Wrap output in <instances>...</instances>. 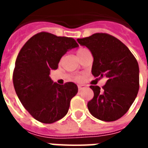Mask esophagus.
<instances>
[{
	"instance_id": "obj_1",
	"label": "esophagus",
	"mask_w": 148,
	"mask_h": 148,
	"mask_svg": "<svg viewBox=\"0 0 148 148\" xmlns=\"http://www.w3.org/2000/svg\"><path fill=\"white\" fill-rule=\"evenodd\" d=\"M85 86H83V85H78L77 86V88H78V90H82V89H84L85 88Z\"/></svg>"
}]
</instances>
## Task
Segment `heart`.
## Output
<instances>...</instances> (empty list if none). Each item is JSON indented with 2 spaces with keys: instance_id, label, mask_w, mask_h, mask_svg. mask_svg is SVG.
I'll return each instance as SVG.
<instances>
[{
  "instance_id": "obj_1",
  "label": "heart",
  "mask_w": 148,
  "mask_h": 148,
  "mask_svg": "<svg viewBox=\"0 0 148 148\" xmlns=\"http://www.w3.org/2000/svg\"><path fill=\"white\" fill-rule=\"evenodd\" d=\"M86 51H87V50H86V49H85V48H81V49H79V50H78V51H77V55H80L81 53H82V52Z\"/></svg>"
}]
</instances>
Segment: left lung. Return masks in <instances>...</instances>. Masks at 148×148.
Here are the masks:
<instances>
[{
  "mask_svg": "<svg viewBox=\"0 0 148 148\" xmlns=\"http://www.w3.org/2000/svg\"><path fill=\"white\" fill-rule=\"evenodd\" d=\"M77 41L93 55L92 74L98 78L107 77L102 89L90 86L94 96L87 104L88 109L98 120L116 121L127 112L139 91L136 59L123 42L109 34H93Z\"/></svg>",
  "mask_w": 148,
  "mask_h": 148,
  "instance_id": "obj_1",
  "label": "left lung"
}]
</instances>
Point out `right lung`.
<instances>
[{
	"mask_svg": "<svg viewBox=\"0 0 148 148\" xmlns=\"http://www.w3.org/2000/svg\"><path fill=\"white\" fill-rule=\"evenodd\" d=\"M78 44L73 38L40 32L27 40L18 54L13 71L15 91L21 104L36 120L52 124L67 113L77 93L74 82L55 83L50 77L63 55Z\"/></svg>",
	"mask_w": 148,
	"mask_h": 148,
	"instance_id": "1",
	"label": "right lung"
}]
</instances>
